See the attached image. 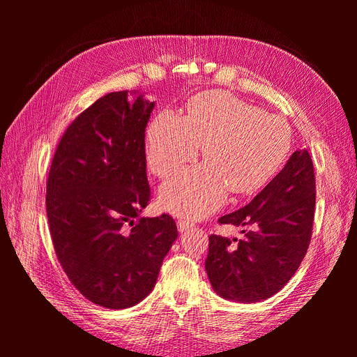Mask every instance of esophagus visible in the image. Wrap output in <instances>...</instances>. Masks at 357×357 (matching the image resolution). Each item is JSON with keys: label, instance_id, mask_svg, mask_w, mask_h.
Segmentation results:
<instances>
[{"label": "esophagus", "instance_id": "obj_1", "mask_svg": "<svg viewBox=\"0 0 357 357\" xmlns=\"http://www.w3.org/2000/svg\"><path fill=\"white\" fill-rule=\"evenodd\" d=\"M192 226H195V225H193V222H190L189 219H178V222H177V228L180 232H185V231L190 229Z\"/></svg>", "mask_w": 357, "mask_h": 357}]
</instances>
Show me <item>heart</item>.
I'll return each instance as SVG.
<instances>
[{"label":"heart","instance_id":"1","mask_svg":"<svg viewBox=\"0 0 357 357\" xmlns=\"http://www.w3.org/2000/svg\"><path fill=\"white\" fill-rule=\"evenodd\" d=\"M207 162L178 172L160 189V204L176 214L202 218L218 210L231 190L261 188L282 167L291 147L286 119L264 113L228 92L193 100L188 117L164 110L150 123L147 162L167 178L198 156Z\"/></svg>","mask_w":357,"mask_h":357}]
</instances>
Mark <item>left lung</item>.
<instances>
[{"label": "left lung", "instance_id": "left-lung-1", "mask_svg": "<svg viewBox=\"0 0 357 357\" xmlns=\"http://www.w3.org/2000/svg\"><path fill=\"white\" fill-rule=\"evenodd\" d=\"M314 207V167L307 150H296L250 204L219 219L247 226L241 240L210 235L205 269L215 294L252 304L282 290L307 255Z\"/></svg>", "mask_w": 357, "mask_h": 357}]
</instances>
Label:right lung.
<instances>
[{
    "label": "right lung",
    "instance_id": "add662e5",
    "mask_svg": "<svg viewBox=\"0 0 357 357\" xmlns=\"http://www.w3.org/2000/svg\"><path fill=\"white\" fill-rule=\"evenodd\" d=\"M107 93L74 119L53 156L46 211L58 261L96 305L123 310L156 284L177 238L169 214L139 218L150 201L144 132L155 102Z\"/></svg>",
    "mask_w": 357,
    "mask_h": 357
}]
</instances>
